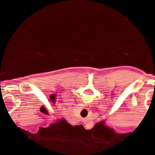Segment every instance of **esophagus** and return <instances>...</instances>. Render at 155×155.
I'll list each match as a JSON object with an SVG mask.
<instances>
[{"label": "esophagus", "instance_id": "1", "mask_svg": "<svg viewBox=\"0 0 155 155\" xmlns=\"http://www.w3.org/2000/svg\"><path fill=\"white\" fill-rule=\"evenodd\" d=\"M85 108H89V107H90V105H89V104H85Z\"/></svg>", "mask_w": 155, "mask_h": 155}]
</instances>
